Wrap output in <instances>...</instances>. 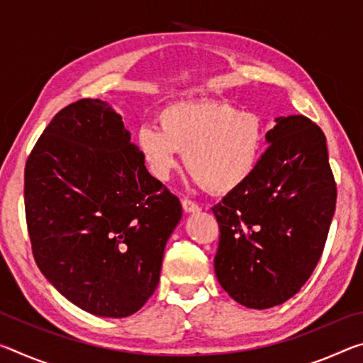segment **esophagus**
I'll return each instance as SVG.
<instances>
[{
    "label": "esophagus",
    "instance_id": "1",
    "mask_svg": "<svg viewBox=\"0 0 363 363\" xmlns=\"http://www.w3.org/2000/svg\"><path fill=\"white\" fill-rule=\"evenodd\" d=\"M182 210L190 214V213H196V211H200V206L196 205L195 201H192V200L184 199V200H182Z\"/></svg>",
    "mask_w": 363,
    "mask_h": 363
}]
</instances>
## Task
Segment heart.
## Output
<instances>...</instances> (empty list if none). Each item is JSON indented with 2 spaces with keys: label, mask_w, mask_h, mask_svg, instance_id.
Returning a JSON list of instances; mask_svg holds the SVG:
<instances>
[{
  "label": "heart",
  "mask_w": 363,
  "mask_h": 363,
  "mask_svg": "<svg viewBox=\"0 0 363 363\" xmlns=\"http://www.w3.org/2000/svg\"><path fill=\"white\" fill-rule=\"evenodd\" d=\"M158 120L160 128H140L136 147L150 174L162 182L179 168L181 153H186L196 184L213 194H230L253 177L266 150V118L230 102H173Z\"/></svg>",
  "instance_id": "b5f03b06"
}]
</instances>
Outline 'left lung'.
I'll use <instances>...</instances> for the list:
<instances>
[{
  "mask_svg": "<svg viewBox=\"0 0 363 363\" xmlns=\"http://www.w3.org/2000/svg\"><path fill=\"white\" fill-rule=\"evenodd\" d=\"M267 144L253 177L213 206L219 284L259 311L285 303L311 277L336 206L327 139L315 123L279 116Z\"/></svg>",
  "mask_w": 363,
  "mask_h": 363,
  "instance_id": "left-lung-1",
  "label": "left lung"
}]
</instances>
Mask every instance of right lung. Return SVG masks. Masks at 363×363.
<instances>
[{
	"label": "right lung",
	"mask_w": 363,
	"mask_h": 363,
	"mask_svg": "<svg viewBox=\"0 0 363 363\" xmlns=\"http://www.w3.org/2000/svg\"><path fill=\"white\" fill-rule=\"evenodd\" d=\"M23 196L36 266L64 298L110 318L147 303L182 206L108 102L82 99L54 116L27 160Z\"/></svg>",
	"instance_id": "1"
}]
</instances>
